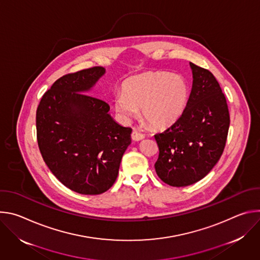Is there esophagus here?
<instances>
[{
  "label": "esophagus",
  "instance_id": "1",
  "mask_svg": "<svg viewBox=\"0 0 260 260\" xmlns=\"http://www.w3.org/2000/svg\"><path fill=\"white\" fill-rule=\"evenodd\" d=\"M144 138H145V136H144L142 133L138 132L137 129H134V131H133V133H132V139H133L134 141H141V140L144 139Z\"/></svg>",
  "mask_w": 260,
  "mask_h": 260
}]
</instances>
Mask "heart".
<instances>
[{
    "instance_id": "1",
    "label": "heart",
    "mask_w": 260,
    "mask_h": 260,
    "mask_svg": "<svg viewBox=\"0 0 260 260\" xmlns=\"http://www.w3.org/2000/svg\"><path fill=\"white\" fill-rule=\"evenodd\" d=\"M189 89L183 77L166 72H146L128 78L114 100L116 112L124 120L135 118L139 109L154 128L176 122L186 107Z\"/></svg>"
}]
</instances>
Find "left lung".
Masks as SVG:
<instances>
[{
  "label": "left lung",
  "mask_w": 260,
  "mask_h": 260,
  "mask_svg": "<svg viewBox=\"0 0 260 260\" xmlns=\"http://www.w3.org/2000/svg\"><path fill=\"white\" fill-rule=\"evenodd\" d=\"M192 88L182 115L164 133L154 136L159 155L155 171L174 187L202 180L223 153L230 112L224 93L213 74L190 62Z\"/></svg>",
  "instance_id": "8db88e82"
}]
</instances>
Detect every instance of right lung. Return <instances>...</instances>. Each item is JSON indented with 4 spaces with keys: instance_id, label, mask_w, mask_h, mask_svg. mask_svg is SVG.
Listing matches in <instances>:
<instances>
[{
    "instance_id": "right-lung-1",
    "label": "right lung",
    "mask_w": 260,
    "mask_h": 260,
    "mask_svg": "<svg viewBox=\"0 0 260 260\" xmlns=\"http://www.w3.org/2000/svg\"><path fill=\"white\" fill-rule=\"evenodd\" d=\"M103 67L57 79L37 108V141L51 173L69 189L86 196L114 184L131 127L115 122L109 105L85 92L104 75Z\"/></svg>"
}]
</instances>
